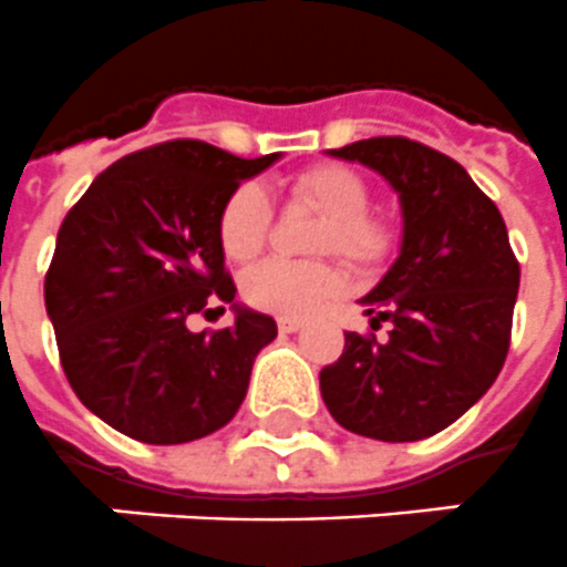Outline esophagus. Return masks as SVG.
Here are the masks:
<instances>
[{"mask_svg":"<svg viewBox=\"0 0 567 567\" xmlns=\"http://www.w3.org/2000/svg\"><path fill=\"white\" fill-rule=\"evenodd\" d=\"M301 328H305V319H296V316H280L278 319L280 333H296Z\"/></svg>","mask_w":567,"mask_h":567,"instance_id":"obj_1","label":"esophagus"}]
</instances>
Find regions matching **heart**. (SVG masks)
<instances>
[{
  "instance_id": "b5f03b06",
  "label": "heart",
  "mask_w": 567,
  "mask_h": 567,
  "mask_svg": "<svg viewBox=\"0 0 567 567\" xmlns=\"http://www.w3.org/2000/svg\"><path fill=\"white\" fill-rule=\"evenodd\" d=\"M301 205L321 213L310 255H337L360 271L383 266L398 246L389 216L371 210V187L360 172L342 163H319L289 181ZM219 246L234 262H251L271 234V205L257 184H239L219 210ZM346 275L333 260H266L243 278V298L255 310L275 316H307L342 296Z\"/></svg>"
}]
</instances>
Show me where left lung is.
Instances as JSON below:
<instances>
[{
	"label": "left lung",
	"mask_w": 567,
	"mask_h": 567,
	"mask_svg": "<svg viewBox=\"0 0 567 567\" xmlns=\"http://www.w3.org/2000/svg\"><path fill=\"white\" fill-rule=\"evenodd\" d=\"M333 157L378 169L404 207V246L362 298L371 330L346 333V351L319 374L330 415L357 436L419 442L454 424L504 369L520 266L504 216L436 148L371 137Z\"/></svg>",
	"instance_id": "8db88e82"
}]
</instances>
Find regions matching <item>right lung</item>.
I'll list each match as a JSON object with an SVG mask.
<instances>
[{"instance_id":"add662e5","label":"right lung","mask_w":567,"mask_h":567,"mask_svg":"<svg viewBox=\"0 0 567 567\" xmlns=\"http://www.w3.org/2000/svg\"><path fill=\"white\" fill-rule=\"evenodd\" d=\"M255 161L205 140H166L111 163L72 205L47 271V310L72 392L148 445L210 436L237 415L251 365L278 337L271 316L187 328L237 296L216 221Z\"/></svg>"}]
</instances>
